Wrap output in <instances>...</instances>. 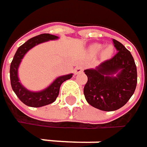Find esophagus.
Returning a JSON list of instances; mask_svg holds the SVG:
<instances>
[{
	"instance_id": "esophagus-1",
	"label": "esophagus",
	"mask_w": 147,
	"mask_h": 147,
	"mask_svg": "<svg viewBox=\"0 0 147 147\" xmlns=\"http://www.w3.org/2000/svg\"><path fill=\"white\" fill-rule=\"evenodd\" d=\"M75 73L76 74H79L81 73V72H82L83 71V67L82 66V65H78V66H76V68H75Z\"/></svg>"
}]
</instances>
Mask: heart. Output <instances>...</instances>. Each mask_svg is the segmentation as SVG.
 <instances>
[{
  "instance_id": "heart-1",
  "label": "heart",
  "mask_w": 147,
  "mask_h": 147,
  "mask_svg": "<svg viewBox=\"0 0 147 147\" xmlns=\"http://www.w3.org/2000/svg\"><path fill=\"white\" fill-rule=\"evenodd\" d=\"M100 49H101V46L100 44L94 45V46L91 47V50H92L93 53H98V52L100 51ZM111 47H107V48L105 50L104 54H105V56H107V55H109V54L111 53Z\"/></svg>"
}]
</instances>
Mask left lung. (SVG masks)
<instances>
[{"instance_id": "obj_1", "label": "left lung", "mask_w": 147, "mask_h": 147, "mask_svg": "<svg viewBox=\"0 0 147 147\" xmlns=\"http://www.w3.org/2000/svg\"><path fill=\"white\" fill-rule=\"evenodd\" d=\"M117 53L105 60L95 70H85L88 82L83 93L92 106L112 111L129 100L137 84V69L130 52L118 41L112 39ZM119 73L117 77L111 74Z\"/></svg>"}]
</instances>
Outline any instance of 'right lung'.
I'll return each instance as SVG.
<instances>
[{
  "label": "right lung",
  "mask_w": 147,
  "mask_h": 147,
  "mask_svg": "<svg viewBox=\"0 0 147 147\" xmlns=\"http://www.w3.org/2000/svg\"><path fill=\"white\" fill-rule=\"evenodd\" d=\"M58 36L50 35V34H41L35 37L30 38L25 43L21 45L16 53H15L13 59L10 65V80H11V86L13 90L14 91L18 98L24 103V105L30 106V107H41L47 105H49L57 99L59 94V88L61 84L72 77V74L62 76L58 77L47 88L41 92H30L24 88L20 82H18V68L21 62V59L24 56V54L34 46L49 40H55Z\"/></svg>",
  "instance_id": "1"
}]
</instances>
